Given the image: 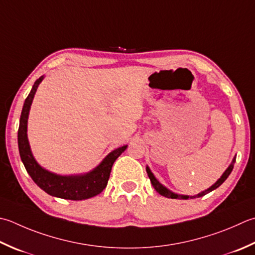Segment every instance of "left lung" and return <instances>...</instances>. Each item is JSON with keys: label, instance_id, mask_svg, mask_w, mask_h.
<instances>
[{"label": "left lung", "instance_id": "1", "mask_svg": "<svg viewBox=\"0 0 255 255\" xmlns=\"http://www.w3.org/2000/svg\"><path fill=\"white\" fill-rule=\"evenodd\" d=\"M236 158H237V156L233 157L232 161H231V163H230V166H229V167L226 169V171H224V172L222 173V176H221L220 178H219L218 180H217L216 182H214L211 187H209V188L206 189V190H204V191H201L200 193L196 194V196H187V194H178V193H176V192H172L171 190H169V189H168L167 187H164L161 182H159V180H158V179H157L156 177H154V174L151 172L150 168H149L148 166L146 167V170H147V173H148V177H149V179H150V181H151L152 187H153L154 189H156V191H157L158 193H160L161 196L166 197V198H170V199H180V200H188V199L200 198V197L206 196L207 193L211 192V191H213V190H216L217 188L220 187L221 184L227 180V178H228L229 176H230V173H231L232 169H233V166H234V162H236Z\"/></svg>", "mask_w": 255, "mask_h": 255}]
</instances>
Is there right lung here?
I'll return each instance as SVG.
<instances>
[{
    "mask_svg": "<svg viewBox=\"0 0 255 255\" xmlns=\"http://www.w3.org/2000/svg\"><path fill=\"white\" fill-rule=\"evenodd\" d=\"M43 79L44 76H41L34 83L27 98L25 99L21 118H19L17 143L19 156H21L24 167L33 181L49 196L66 199V200H86V199L97 196L107 186L115 160L126 150L128 146L126 144L111 151L98 166L85 173L64 176V174L55 173L43 168L34 158L27 138L29 109H31L38 85L42 83Z\"/></svg>",
    "mask_w": 255,
    "mask_h": 255,
    "instance_id": "right-lung-1",
    "label": "right lung"
}]
</instances>
